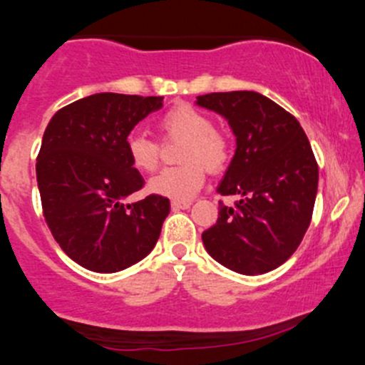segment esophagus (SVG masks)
I'll return each mask as SVG.
<instances>
[{
  "label": "esophagus",
  "instance_id": "obj_1",
  "mask_svg": "<svg viewBox=\"0 0 365 365\" xmlns=\"http://www.w3.org/2000/svg\"><path fill=\"white\" fill-rule=\"evenodd\" d=\"M190 201H171V208L175 210H187V208H190Z\"/></svg>",
  "mask_w": 365,
  "mask_h": 365
}]
</instances>
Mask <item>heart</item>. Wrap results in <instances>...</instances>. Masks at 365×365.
Instances as JSON below:
<instances>
[{
    "label": "heart",
    "mask_w": 365,
    "mask_h": 365,
    "mask_svg": "<svg viewBox=\"0 0 365 365\" xmlns=\"http://www.w3.org/2000/svg\"><path fill=\"white\" fill-rule=\"evenodd\" d=\"M159 130L165 139L183 141L180 160L185 165L164 169L153 176L148 189L162 197L189 201L205 182V169L217 173L230 160V143L215 130L208 114L190 106H178L159 120ZM127 153L138 171H155L160 159L159 143L143 132L127 138Z\"/></svg>",
    "instance_id": "1"
}]
</instances>
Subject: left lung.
<instances>
[{
    "mask_svg": "<svg viewBox=\"0 0 365 365\" xmlns=\"http://www.w3.org/2000/svg\"><path fill=\"white\" fill-rule=\"evenodd\" d=\"M200 108L220 114L237 150L217 192L238 196L219 203V219L201 238L222 267L259 275L297 251L311 224L318 164L295 116L256 91L200 95Z\"/></svg>",
    "mask_w": 365,
    "mask_h": 365,
    "instance_id": "left-lung-1",
    "label": "left lung"
}]
</instances>
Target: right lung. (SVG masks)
<instances>
[{"instance_id": "add662e5", "label": "right lung", "mask_w": 365, "mask_h": 365, "mask_svg": "<svg viewBox=\"0 0 365 365\" xmlns=\"http://www.w3.org/2000/svg\"><path fill=\"white\" fill-rule=\"evenodd\" d=\"M164 97L95 93L60 109L47 123L36 159L43 217L63 252L83 268L114 274L148 256L169 213L130 164L127 138Z\"/></svg>"}]
</instances>
